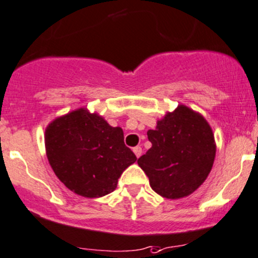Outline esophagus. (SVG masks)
Masks as SVG:
<instances>
[{
  "instance_id": "obj_1",
  "label": "esophagus",
  "mask_w": 258,
  "mask_h": 258,
  "mask_svg": "<svg viewBox=\"0 0 258 258\" xmlns=\"http://www.w3.org/2000/svg\"><path fill=\"white\" fill-rule=\"evenodd\" d=\"M134 152H135V155H136L137 157H140L142 155V149L140 146L134 147Z\"/></svg>"
}]
</instances>
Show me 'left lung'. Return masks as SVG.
Returning <instances> with one entry per match:
<instances>
[{
	"mask_svg": "<svg viewBox=\"0 0 258 258\" xmlns=\"http://www.w3.org/2000/svg\"><path fill=\"white\" fill-rule=\"evenodd\" d=\"M147 131L152 146L137 164L150 186L166 199H180L196 191L213 167L217 145L211 124L199 112L179 104Z\"/></svg>",
	"mask_w": 258,
	"mask_h": 258,
	"instance_id": "1",
	"label": "left lung"
}]
</instances>
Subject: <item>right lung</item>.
<instances>
[{
    "label": "right lung",
    "mask_w": 258,
    "mask_h": 258,
    "mask_svg": "<svg viewBox=\"0 0 258 258\" xmlns=\"http://www.w3.org/2000/svg\"><path fill=\"white\" fill-rule=\"evenodd\" d=\"M45 150L57 179L84 198H101L113 191L122 172L137 160L124 145L121 127H112L86 107L47 124Z\"/></svg>",
    "instance_id": "obj_1"
}]
</instances>
